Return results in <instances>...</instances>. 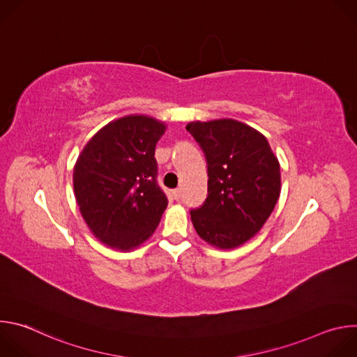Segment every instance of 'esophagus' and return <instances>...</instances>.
I'll return each instance as SVG.
<instances>
[{
	"label": "esophagus",
	"instance_id": "obj_1",
	"mask_svg": "<svg viewBox=\"0 0 357 357\" xmlns=\"http://www.w3.org/2000/svg\"><path fill=\"white\" fill-rule=\"evenodd\" d=\"M172 195H174V199H175V200L181 199V189H175V190L172 192Z\"/></svg>",
	"mask_w": 357,
	"mask_h": 357
}]
</instances>
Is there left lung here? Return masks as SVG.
Masks as SVG:
<instances>
[{"mask_svg": "<svg viewBox=\"0 0 357 357\" xmlns=\"http://www.w3.org/2000/svg\"><path fill=\"white\" fill-rule=\"evenodd\" d=\"M186 130L205 152L208 197L190 211L199 237L220 248H236L256 236L281 193L278 158L267 138L241 121H192Z\"/></svg>", "mask_w": 357, "mask_h": 357, "instance_id": "left-lung-1", "label": "left lung"}]
</instances>
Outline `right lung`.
Wrapping results in <instances>:
<instances>
[{"mask_svg": "<svg viewBox=\"0 0 357 357\" xmlns=\"http://www.w3.org/2000/svg\"><path fill=\"white\" fill-rule=\"evenodd\" d=\"M167 124L130 114L100 128L73 168L79 211L97 240L130 251L160 225L168 200L157 185L155 145Z\"/></svg>", "mask_w": 357, "mask_h": 357, "instance_id": "1", "label": "right lung"}]
</instances>
